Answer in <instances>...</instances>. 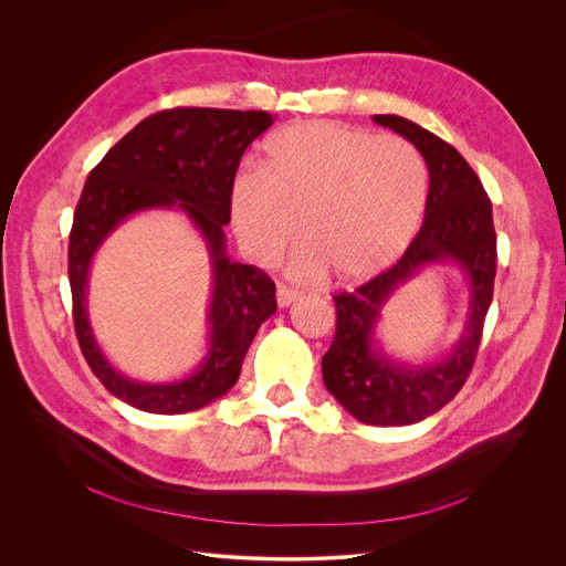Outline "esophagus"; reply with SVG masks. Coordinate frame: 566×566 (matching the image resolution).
Returning <instances> with one entry per match:
<instances>
[{
  "mask_svg": "<svg viewBox=\"0 0 566 566\" xmlns=\"http://www.w3.org/2000/svg\"><path fill=\"white\" fill-rule=\"evenodd\" d=\"M297 297H300L297 291H293V289H289V286H282V284L277 286V304H280V308L293 304Z\"/></svg>",
  "mask_w": 566,
  "mask_h": 566,
  "instance_id": "34e87169",
  "label": "esophagus"
}]
</instances>
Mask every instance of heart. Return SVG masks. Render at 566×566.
<instances>
[{
	"label": "heart",
	"mask_w": 566,
	"mask_h": 566,
	"mask_svg": "<svg viewBox=\"0 0 566 566\" xmlns=\"http://www.w3.org/2000/svg\"><path fill=\"white\" fill-rule=\"evenodd\" d=\"M426 206V168L396 136L336 123H293L262 147V170L230 188V226L241 251L273 262L297 232L293 280L327 273L343 284L385 271L417 232Z\"/></svg>",
	"instance_id": "1"
}]
</instances>
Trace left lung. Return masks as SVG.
Masks as SVG:
<instances>
[{
    "mask_svg": "<svg viewBox=\"0 0 566 566\" xmlns=\"http://www.w3.org/2000/svg\"><path fill=\"white\" fill-rule=\"evenodd\" d=\"M410 140L430 175L426 217L402 258L336 302V336L322 356V380L329 394L360 423L412 426L439 412L463 387L493 302L497 234L493 206L465 158L417 123L394 114L374 116ZM450 263L469 286V311L460 340L434 361L406 364L387 355L377 338L381 311L392 293L426 268Z\"/></svg>",
    "mask_w": 566,
    "mask_h": 566,
    "instance_id": "1",
    "label": "left lung"
}]
</instances>
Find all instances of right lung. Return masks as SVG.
Returning a JSON list of instances; mask_svg holds the SVG:
<instances>
[{
    "label": "right lung",
    "instance_id": "1",
    "mask_svg": "<svg viewBox=\"0 0 566 566\" xmlns=\"http://www.w3.org/2000/svg\"><path fill=\"white\" fill-rule=\"evenodd\" d=\"M266 112L179 107L140 120L92 170L69 234V284L80 349L109 394L149 415H184L210 406L239 378L241 363L275 311L273 280L226 253L230 188L247 147L269 127ZM179 209L205 239L213 289L202 363L184 379L147 384L116 370L97 345L88 319V273L95 253L129 217Z\"/></svg>",
    "mask_w": 566,
    "mask_h": 566
}]
</instances>
